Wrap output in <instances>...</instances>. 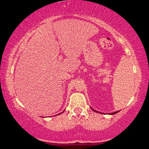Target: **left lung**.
<instances>
[{"mask_svg":"<svg viewBox=\"0 0 149 149\" xmlns=\"http://www.w3.org/2000/svg\"><path fill=\"white\" fill-rule=\"evenodd\" d=\"M92 110H93V111H95V110H94V109H92ZM95 111V112H97V111ZM118 111H116V112L112 113H111V114H115V113H118Z\"/></svg>","mask_w":149,"mask_h":149,"instance_id":"left-lung-1","label":"left lung"}]
</instances>
